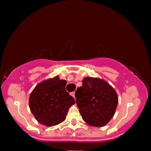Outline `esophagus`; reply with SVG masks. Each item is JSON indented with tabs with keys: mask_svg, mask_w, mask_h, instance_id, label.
<instances>
[{
	"mask_svg": "<svg viewBox=\"0 0 151 151\" xmlns=\"http://www.w3.org/2000/svg\"><path fill=\"white\" fill-rule=\"evenodd\" d=\"M75 92H72V93H70V94H71V96H73V97H74V98H75Z\"/></svg>",
	"mask_w": 151,
	"mask_h": 151,
	"instance_id": "34e87169",
	"label": "esophagus"
}]
</instances>
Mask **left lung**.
I'll return each instance as SVG.
<instances>
[{
  "label": "left lung",
  "instance_id": "8db88e82",
  "mask_svg": "<svg viewBox=\"0 0 151 151\" xmlns=\"http://www.w3.org/2000/svg\"><path fill=\"white\" fill-rule=\"evenodd\" d=\"M76 103L82 118L88 124L103 127L115 112L118 96L108 83L100 78L85 77L76 89Z\"/></svg>",
  "mask_w": 151,
  "mask_h": 151
}]
</instances>
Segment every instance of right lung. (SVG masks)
Returning a JSON list of instances; mask_svg holds the SVG:
<instances>
[{
	"mask_svg": "<svg viewBox=\"0 0 151 151\" xmlns=\"http://www.w3.org/2000/svg\"><path fill=\"white\" fill-rule=\"evenodd\" d=\"M66 81L58 76L36 86L29 98V106L40 124L55 126L64 121L69 107L75 101L66 91Z\"/></svg>",
	"mask_w": 151,
	"mask_h": 151,
	"instance_id": "add662e5",
	"label": "right lung"
}]
</instances>
